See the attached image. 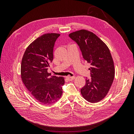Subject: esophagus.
Masks as SVG:
<instances>
[{
  "label": "esophagus",
  "mask_w": 134,
  "mask_h": 134,
  "mask_svg": "<svg viewBox=\"0 0 134 134\" xmlns=\"http://www.w3.org/2000/svg\"><path fill=\"white\" fill-rule=\"evenodd\" d=\"M67 79L69 81H71V80H73L75 79V76H68L66 77Z\"/></svg>",
  "instance_id": "34e87169"
}]
</instances>
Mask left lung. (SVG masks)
<instances>
[{"instance_id":"left-lung-1","label":"left lung","mask_w":134,"mask_h":134,"mask_svg":"<svg viewBox=\"0 0 134 134\" xmlns=\"http://www.w3.org/2000/svg\"><path fill=\"white\" fill-rule=\"evenodd\" d=\"M69 36L78 44L83 57L91 65L90 79L81 89L83 98L91 103L102 100L110 89L115 77V67L110 51L103 41L93 32L77 31Z\"/></svg>"}]
</instances>
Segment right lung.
Here are the masks:
<instances>
[{
    "label": "right lung",
    "mask_w": 134,
    "mask_h": 134,
    "mask_svg": "<svg viewBox=\"0 0 134 134\" xmlns=\"http://www.w3.org/2000/svg\"><path fill=\"white\" fill-rule=\"evenodd\" d=\"M60 35L46 34L36 38L27 47L22 60V82L35 99L42 104L55 103L63 94L64 78L50 76L47 72L54 58L55 42Z\"/></svg>",
    "instance_id": "right-lung-1"
}]
</instances>
